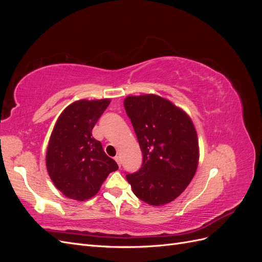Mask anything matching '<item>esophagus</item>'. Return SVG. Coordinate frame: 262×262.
Returning a JSON list of instances; mask_svg holds the SVG:
<instances>
[{
	"mask_svg": "<svg viewBox=\"0 0 262 262\" xmlns=\"http://www.w3.org/2000/svg\"><path fill=\"white\" fill-rule=\"evenodd\" d=\"M115 161L117 162V164L119 165V167H120V166H121V160H120V156H116L115 157Z\"/></svg>",
	"mask_w": 262,
	"mask_h": 262,
	"instance_id": "1",
	"label": "esophagus"
}]
</instances>
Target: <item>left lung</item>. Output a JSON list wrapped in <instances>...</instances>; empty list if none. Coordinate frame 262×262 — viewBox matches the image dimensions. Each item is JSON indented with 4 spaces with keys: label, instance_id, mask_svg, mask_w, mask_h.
<instances>
[{
    "label": "left lung",
    "instance_id": "1",
    "mask_svg": "<svg viewBox=\"0 0 262 262\" xmlns=\"http://www.w3.org/2000/svg\"><path fill=\"white\" fill-rule=\"evenodd\" d=\"M124 108L143 153L141 168L126 173L133 193L150 205L172 201L194 176L199 146L190 118L156 95L129 96Z\"/></svg>",
    "mask_w": 262,
    "mask_h": 262
}]
</instances>
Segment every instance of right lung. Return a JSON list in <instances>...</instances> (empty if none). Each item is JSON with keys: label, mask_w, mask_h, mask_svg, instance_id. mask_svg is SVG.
Here are the masks:
<instances>
[{"label": "right lung", "mask_w": 262, "mask_h": 262, "mask_svg": "<svg viewBox=\"0 0 262 262\" xmlns=\"http://www.w3.org/2000/svg\"><path fill=\"white\" fill-rule=\"evenodd\" d=\"M110 100H78L59 117L47 149V169L60 191L70 199L87 200L98 192L117 163L106 155L92 130Z\"/></svg>", "instance_id": "add662e5"}]
</instances>
